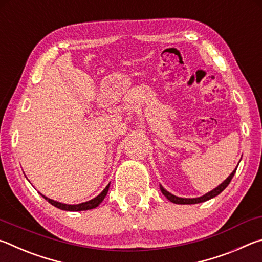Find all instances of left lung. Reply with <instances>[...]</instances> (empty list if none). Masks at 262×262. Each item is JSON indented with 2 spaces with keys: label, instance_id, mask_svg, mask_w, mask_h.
<instances>
[{
  "label": "left lung",
  "instance_id": "obj_1",
  "mask_svg": "<svg viewBox=\"0 0 262 262\" xmlns=\"http://www.w3.org/2000/svg\"><path fill=\"white\" fill-rule=\"evenodd\" d=\"M236 170H237V168H234V170L232 171V173L230 174V176L228 177V178L223 181V183L217 186L216 188L210 190V192H208V193L205 194V195H202V196H200V198L186 199V198L176 196V195L171 194L170 192H167L166 189H164L162 185H161V190H162V193H163L164 195H165L166 199H168V200H170L171 202L177 203V205H194V203H201V202H205V201L210 200V199L217 196V195H219L220 193L223 192V190H224L225 188H227V186L230 184V181H231V179H232V177L234 176V173H236Z\"/></svg>",
  "mask_w": 262,
  "mask_h": 262
}]
</instances>
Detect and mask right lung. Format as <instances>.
<instances>
[{"label":"right lung","instance_id":"1","mask_svg":"<svg viewBox=\"0 0 262 262\" xmlns=\"http://www.w3.org/2000/svg\"><path fill=\"white\" fill-rule=\"evenodd\" d=\"M108 188H110V184H108L107 186H106L103 192H101L99 195H97V196L92 199V200L86 201V202H83V203H79V205H66V203H61V202L54 201V200H52V199L46 198L45 195H42V194H41V195H42V198L45 199V200H47L48 202H50L52 206L59 208V209H61V210H67V211H82V210L94 209V208L98 207V206L100 205V203H101V201H103L104 199H105L106 194H107Z\"/></svg>","mask_w":262,"mask_h":262}]
</instances>
